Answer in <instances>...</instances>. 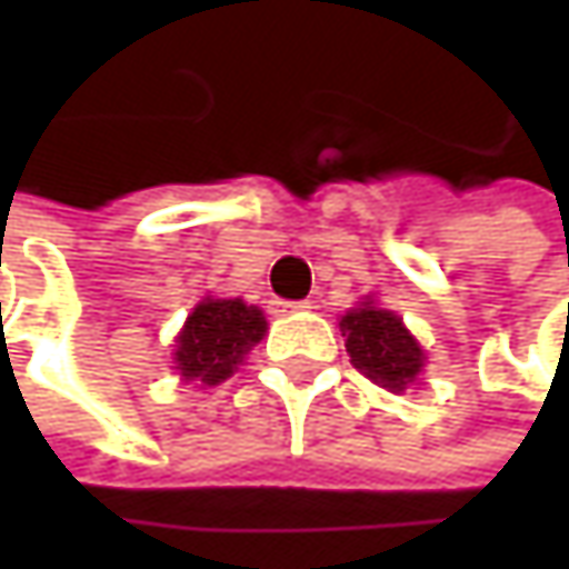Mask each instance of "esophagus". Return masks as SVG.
I'll return each instance as SVG.
<instances>
[{"mask_svg": "<svg viewBox=\"0 0 569 569\" xmlns=\"http://www.w3.org/2000/svg\"><path fill=\"white\" fill-rule=\"evenodd\" d=\"M302 309H309L306 299L302 302H277V312H302Z\"/></svg>", "mask_w": 569, "mask_h": 569, "instance_id": "1", "label": "esophagus"}]
</instances>
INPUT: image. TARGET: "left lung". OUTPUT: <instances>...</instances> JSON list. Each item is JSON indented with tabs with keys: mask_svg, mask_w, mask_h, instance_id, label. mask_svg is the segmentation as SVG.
<instances>
[{
	"mask_svg": "<svg viewBox=\"0 0 569 569\" xmlns=\"http://www.w3.org/2000/svg\"><path fill=\"white\" fill-rule=\"evenodd\" d=\"M352 366L389 392H405L425 369V349L392 309L362 302L339 319Z\"/></svg>",
	"mask_w": 569,
	"mask_h": 569,
	"instance_id": "8db88e82",
	"label": "left lung"
}]
</instances>
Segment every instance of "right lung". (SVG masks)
Returning a JSON list of instances; mask_svg holds the SVG:
<instances>
[{"mask_svg":"<svg viewBox=\"0 0 569 569\" xmlns=\"http://www.w3.org/2000/svg\"><path fill=\"white\" fill-rule=\"evenodd\" d=\"M267 316L243 299H200L187 316L177 346H173V369L183 382L217 386L237 372L247 352L263 339Z\"/></svg>","mask_w":569,"mask_h":569,"instance_id":"1","label":"right lung"}]
</instances>
